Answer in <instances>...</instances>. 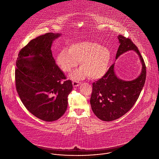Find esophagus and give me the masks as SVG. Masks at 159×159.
Wrapping results in <instances>:
<instances>
[{
  "instance_id": "esophagus-1",
  "label": "esophagus",
  "mask_w": 159,
  "mask_h": 159,
  "mask_svg": "<svg viewBox=\"0 0 159 159\" xmlns=\"http://www.w3.org/2000/svg\"><path fill=\"white\" fill-rule=\"evenodd\" d=\"M80 83L79 82H78V81H73L72 82V84H73L74 87H77V86H79L80 85Z\"/></svg>"
}]
</instances>
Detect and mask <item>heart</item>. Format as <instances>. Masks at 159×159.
Segmentation results:
<instances>
[{"label": "heart", "instance_id": "heart-1", "mask_svg": "<svg viewBox=\"0 0 159 159\" xmlns=\"http://www.w3.org/2000/svg\"><path fill=\"white\" fill-rule=\"evenodd\" d=\"M111 60L108 48L94 42H80L63 49L56 57V61L64 73L70 72L80 61V67L71 75L73 80L88 76L90 79H99L107 73Z\"/></svg>", "mask_w": 159, "mask_h": 159}]
</instances>
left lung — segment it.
Here are the masks:
<instances>
[{
  "label": "left lung",
  "mask_w": 159,
  "mask_h": 159,
  "mask_svg": "<svg viewBox=\"0 0 159 159\" xmlns=\"http://www.w3.org/2000/svg\"><path fill=\"white\" fill-rule=\"evenodd\" d=\"M120 47L116 59L124 53L133 50L140 58L142 71L139 76L132 80H123L117 77L115 64L112 65L101 79L93 84L90 106L95 115L100 120L111 121L125 115L137 101L144 86L146 79V66L138 48L122 35L118 36Z\"/></svg>",
  "instance_id": "8db88e82"
}]
</instances>
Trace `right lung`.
<instances>
[{"label":"right lung","instance_id":"add662e5","mask_svg":"<svg viewBox=\"0 0 159 159\" xmlns=\"http://www.w3.org/2000/svg\"><path fill=\"white\" fill-rule=\"evenodd\" d=\"M60 33L39 36L22 48L16 61V85L26 109L38 118L53 121L61 118L68 106V96L73 89L55 63L51 50Z\"/></svg>","mask_w":159,"mask_h":159}]
</instances>
